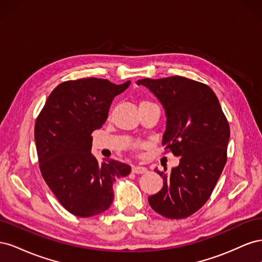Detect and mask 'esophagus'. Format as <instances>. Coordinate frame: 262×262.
Returning a JSON list of instances; mask_svg holds the SVG:
<instances>
[{
    "mask_svg": "<svg viewBox=\"0 0 262 262\" xmlns=\"http://www.w3.org/2000/svg\"><path fill=\"white\" fill-rule=\"evenodd\" d=\"M146 171H147V169L144 167V166L137 165V166H133V167H132V172L133 173H144Z\"/></svg>",
    "mask_w": 262,
    "mask_h": 262,
    "instance_id": "esophagus-1",
    "label": "esophagus"
}]
</instances>
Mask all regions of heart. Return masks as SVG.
<instances>
[{"label": "heart", "mask_w": 262, "mask_h": 262, "mask_svg": "<svg viewBox=\"0 0 262 262\" xmlns=\"http://www.w3.org/2000/svg\"><path fill=\"white\" fill-rule=\"evenodd\" d=\"M144 102H148V101H142V102H141V104H144Z\"/></svg>", "instance_id": "obj_1"}]
</instances>
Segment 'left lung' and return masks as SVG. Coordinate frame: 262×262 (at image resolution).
I'll use <instances>...</instances> for the list:
<instances>
[{"instance_id":"8db88e82","label":"left lung","mask_w":262,"mask_h":262,"mask_svg":"<svg viewBox=\"0 0 262 262\" xmlns=\"http://www.w3.org/2000/svg\"><path fill=\"white\" fill-rule=\"evenodd\" d=\"M152 93L165 110L162 144L180 156L177 167H164L163 188L148 196L155 212L184 219L208 201L226 164L229 125L216 95L208 85L181 76L137 81Z\"/></svg>"}]
</instances>
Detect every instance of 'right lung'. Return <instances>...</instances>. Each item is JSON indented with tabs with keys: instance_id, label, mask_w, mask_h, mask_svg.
<instances>
[{
	"instance_id": "add662e5",
	"label": "right lung",
	"mask_w": 262,
	"mask_h": 262,
	"mask_svg": "<svg viewBox=\"0 0 262 262\" xmlns=\"http://www.w3.org/2000/svg\"><path fill=\"white\" fill-rule=\"evenodd\" d=\"M130 81L116 85L101 78L61 83L52 91L35 124L41 175L62 207L80 217L106 211L113 185L128 176L129 165L92 154V133L107 120L110 105Z\"/></svg>"
}]
</instances>
